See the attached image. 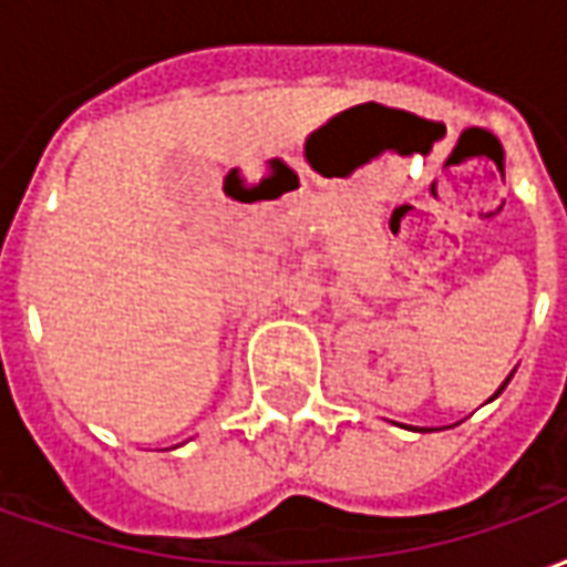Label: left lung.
I'll return each mask as SVG.
<instances>
[{
	"label": "left lung",
	"mask_w": 567,
	"mask_h": 567,
	"mask_svg": "<svg viewBox=\"0 0 567 567\" xmlns=\"http://www.w3.org/2000/svg\"><path fill=\"white\" fill-rule=\"evenodd\" d=\"M511 377H513V373H511ZM511 377H507V380L501 382V389H498V392H495V394H492V398H498V394H501V392H504V385H507V382H511ZM492 398H488V401H492Z\"/></svg>",
	"instance_id": "left-lung-1"
}]
</instances>
